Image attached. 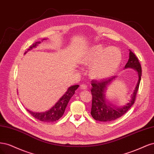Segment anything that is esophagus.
I'll return each mask as SVG.
<instances>
[{
    "label": "esophagus",
    "mask_w": 154,
    "mask_h": 154,
    "mask_svg": "<svg viewBox=\"0 0 154 154\" xmlns=\"http://www.w3.org/2000/svg\"><path fill=\"white\" fill-rule=\"evenodd\" d=\"M87 88H88V86H87L86 84H82V85H81V90H86Z\"/></svg>",
    "instance_id": "esophagus-1"
}]
</instances>
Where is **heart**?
<instances>
[{
	"mask_svg": "<svg viewBox=\"0 0 154 154\" xmlns=\"http://www.w3.org/2000/svg\"><path fill=\"white\" fill-rule=\"evenodd\" d=\"M122 60L120 51L116 47L106 48L102 45L92 47L85 54L82 63L86 66L94 65L91 76L97 79L106 78L115 72Z\"/></svg>",
	"mask_w": 154,
	"mask_h": 154,
	"instance_id": "heart-1",
	"label": "heart"
}]
</instances>
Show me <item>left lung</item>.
I'll use <instances>...</instances> for the list:
<instances>
[{"label": "left lung", "mask_w": 154, "mask_h": 154, "mask_svg": "<svg viewBox=\"0 0 154 154\" xmlns=\"http://www.w3.org/2000/svg\"><path fill=\"white\" fill-rule=\"evenodd\" d=\"M131 68L137 71L139 79L131 101L123 107H115L109 103H107L105 98V92L107 86L116 77L102 79L100 81H91L92 106L91 115L95 120L100 122H111L121 117L129 109L134 103L136 94L138 91L141 77V66L137 57L132 51L129 52V59L125 66V68Z\"/></svg>", "instance_id": "8db88e82"}]
</instances>
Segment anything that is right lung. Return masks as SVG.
<instances>
[{
    "mask_svg": "<svg viewBox=\"0 0 154 154\" xmlns=\"http://www.w3.org/2000/svg\"><path fill=\"white\" fill-rule=\"evenodd\" d=\"M39 42H36L30 46L27 51L31 50L32 48L35 47ZM27 52H26V53ZM25 53V54H26ZM79 88V85L72 86L68 89L67 91L64 93V95L59 100V101L54 105L50 110L44 112H34L29 110L27 111L36 119L43 122H54L58 120L63 115L64 112L68 105L69 100H70L72 97L75 93V91Z\"/></svg>",
    "mask_w": 154,
    "mask_h": 154,
    "instance_id": "add662e5",
    "label": "right lung"
}]
</instances>
